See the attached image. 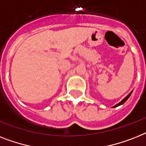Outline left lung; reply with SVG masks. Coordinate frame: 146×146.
<instances>
[{"label": "left lung", "mask_w": 146, "mask_h": 146, "mask_svg": "<svg viewBox=\"0 0 146 146\" xmlns=\"http://www.w3.org/2000/svg\"><path fill=\"white\" fill-rule=\"evenodd\" d=\"M131 94H132V92H131V93L129 94L127 96L126 98H124V99H123V100H121V102H120V103H118V104H116L115 106H113V107H117V106H120V105H122V104H124V103H125V102H126V101H127V99H128V98H130V96H131Z\"/></svg>", "instance_id": "left-lung-1"}]
</instances>
